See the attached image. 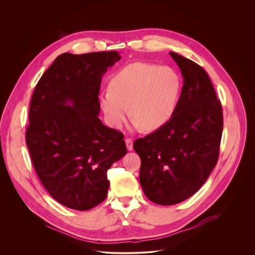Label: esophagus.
<instances>
[{"label": "esophagus", "mask_w": 255, "mask_h": 255, "mask_svg": "<svg viewBox=\"0 0 255 255\" xmlns=\"http://www.w3.org/2000/svg\"><path fill=\"white\" fill-rule=\"evenodd\" d=\"M125 143H126V147L129 151H131L133 149V141L131 138H126L125 139Z\"/></svg>", "instance_id": "esophagus-1"}]
</instances>
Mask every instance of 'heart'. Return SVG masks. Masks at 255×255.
<instances>
[{
	"label": "heart",
	"mask_w": 255,
	"mask_h": 255,
	"mask_svg": "<svg viewBox=\"0 0 255 255\" xmlns=\"http://www.w3.org/2000/svg\"><path fill=\"white\" fill-rule=\"evenodd\" d=\"M180 88V78L173 68L138 61L115 72L109 91L99 94L98 103L112 128L123 126L129 108L134 127L154 131L172 118Z\"/></svg>",
	"instance_id": "1"
}]
</instances>
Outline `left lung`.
Wrapping results in <instances>:
<instances>
[{
	"label": "left lung",
	"instance_id": "1",
	"mask_svg": "<svg viewBox=\"0 0 255 255\" xmlns=\"http://www.w3.org/2000/svg\"><path fill=\"white\" fill-rule=\"evenodd\" d=\"M169 54L184 78L175 112L164 126L133 144L141 159L142 190L163 206L187 200L204 185L219 156L223 130L221 103L206 70Z\"/></svg>",
	"mask_w": 255,
	"mask_h": 255
}]
</instances>
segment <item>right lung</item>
<instances>
[{
  "label": "right lung",
  "instance_id": "right-lung-1",
  "mask_svg": "<svg viewBox=\"0 0 255 255\" xmlns=\"http://www.w3.org/2000/svg\"><path fill=\"white\" fill-rule=\"evenodd\" d=\"M120 58L118 51L62 53L33 92L27 147L44 188L67 208L102 203L108 169L127 153L123 134L98 117L102 77Z\"/></svg>",
  "mask_w": 255,
  "mask_h": 255
}]
</instances>
